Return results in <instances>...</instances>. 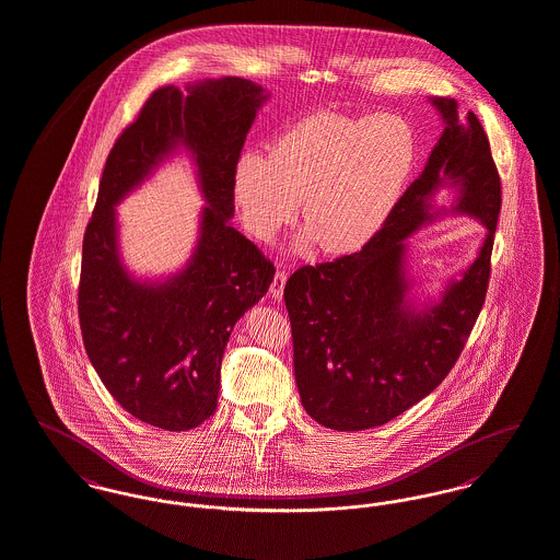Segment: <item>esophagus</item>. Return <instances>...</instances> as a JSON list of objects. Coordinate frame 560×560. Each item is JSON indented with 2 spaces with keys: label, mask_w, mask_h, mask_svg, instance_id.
I'll use <instances>...</instances> for the list:
<instances>
[{
  "label": "esophagus",
  "mask_w": 560,
  "mask_h": 560,
  "mask_svg": "<svg viewBox=\"0 0 560 560\" xmlns=\"http://www.w3.org/2000/svg\"><path fill=\"white\" fill-rule=\"evenodd\" d=\"M285 281H288V270H277V275H275V279H272V285H270V295H272L275 300H281V298H283Z\"/></svg>",
  "instance_id": "obj_1"
}]
</instances>
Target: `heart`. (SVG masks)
I'll return each instance as SVG.
<instances>
[{
    "label": "heart",
    "instance_id": "b5f03b06",
    "mask_svg": "<svg viewBox=\"0 0 560 560\" xmlns=\"http://www.w3.org/2000/svg\"><path fill=\"white\" fill-rule=\"evenodd\" d=\"M417 160L419 139L400 114L320 110L279 135L269 156L240 158L233 200L247 231L270 242L302 198L306 240L327 254H352L389 221Z\"/></svg>",
    "mask_w": 560,
    "mask_h": 560
}]
</instances>
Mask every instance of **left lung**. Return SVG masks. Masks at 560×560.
Segmentation results:
<instances>
[{"mask_svg":"<svg viewBox=\"0 0 560 560\" xmlns=\"http://www.w3.org/2000/svg\"><path fill=\"white\" fill-rule=\"evenodd\" d=\"M433 106L446 129L380 235L357 254L295 270L283 290L302 406L336 431L385 425L429 396L456 364L486 302L500 175L479 118L458 116L447 97ZM447 182L459 187L457 209L486 223L489 237L441 304L415 314L402 302V240L431 219L428 198Z\"/></svg>","mask_w":560,"mask_h":560,"instance_id":"left-lung-1","label":"left lung"}]
</instances>
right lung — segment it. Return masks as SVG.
Returning a JSON list of instances; mask_svg holds the SVG:
<instances>
[{
  "label": "right lung",
  "instance_id": "1",
  "mask_svg": "<svg viewBox=\"0 0 560 560\" xmlns=\"http://www.w3.org/2000/svg\"><path fill=\"white\" fill-rule=\"evenodd\" d=\"M262 88L240 77L154 91L106 160L83 237L79 323L100 380L148 425L187 431L217 410L224 346L272 283L275 265L229 224L233 173ZM179 142L195 152L209 206L190 265L160 287L133 282L115 249L113 203Z\"/></svg>",
  "mask_w": 560,
  "mask_h": 560
}]
</instances>
